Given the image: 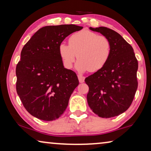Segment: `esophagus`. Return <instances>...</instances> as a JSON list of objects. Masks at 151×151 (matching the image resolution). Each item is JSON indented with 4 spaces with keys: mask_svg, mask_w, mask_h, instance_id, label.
Masks as SVG:
<instances>
[{
    "mask_svg": "<svg viewBox=\"0 0 151 151\" xmlns=\"http://www.w3.org/2000/svg\"><path fill=\"white\" fill-rule=\"evenodd\" d=\"M78 80H79V82L80 83H82V82H84V76H82L81 75H78Z\"/></svg>",
    "mask_w": 151,
    "mask_h": 151,
    "instance_id": "obj_1",
    "label": "esophagus"
}]
</instances>
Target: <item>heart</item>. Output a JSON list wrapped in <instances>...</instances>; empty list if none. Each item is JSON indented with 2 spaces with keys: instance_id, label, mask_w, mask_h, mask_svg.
<instances>
[{
  "instance_id": "obj_1",
  "label": "heart",
  "mask_w": 151,
  "mask_h": 151,
  "mask_svg": "<svg viewBox=\"0 0 151 151\" xmlns=\"http://www.w3.org/2000/svg\"><path fill=\"white\" fill-rule=\"evenodd\" d=\"M58 50L66 68L71 69L78 58L76 68L78 71L93 72L102 69L109 60L111 44L106 36L82 30L71 35L69 45L61 43Z\"/></svg>"
}]
</instances>
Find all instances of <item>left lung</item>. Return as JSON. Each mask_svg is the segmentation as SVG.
I'll list each match as a JSON object with an SVG mask.
<instances>
[{
	"mask_svg": "<svg viewBox=\"0 0 151 151\" xmlns=\"http://www.w3.org/2000/svg\"><path fill=\"white\" fill-rule=\"evenodd\" d=\"M89 29L110 40L111 53L102 69L85 78L88 104L101 117L117 116L129 108L137 91V60L133 47L117 32L105 27Z\"/></svg>",
	"mask_w": 151,
	"mask_h": 151,
	"instance_id": "left-lung-1",
	"label": "left lung"
}]
</instances>
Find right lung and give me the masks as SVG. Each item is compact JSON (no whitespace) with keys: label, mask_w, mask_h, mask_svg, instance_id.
<instances>
[{"label":"right lung","mask_w":151,"mask_h":151,"mask_svg":"<svg viewBox=\"0 0 151 151\" xmlns=\"http://www.w3.org/2000/svg\"><path fill=\"white\" fill-rule=\"evenodd\" d=\"M76 24L45 26L24 45L16 69V91L26 110L36 118L52 121L63 114L79 84L75 72L64 67L59 46Z\"/></svg>","instance_id":"right-lung-1"}]
</instances>
